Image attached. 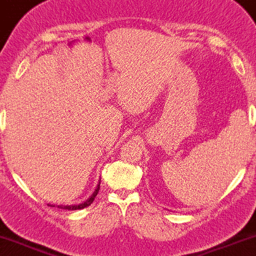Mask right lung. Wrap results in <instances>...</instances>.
<instances>
[{"label":"right lung","instance_id":"add662e5","mask_svg":"<svg viewBox=\"0 0 256 256\" xmlns=\"http://www.w3.org/2000/svg\"><path fill=\"white\" fill-rule=\"evenodd\" d=\"M98 190H100V184H98L96 190H94V193H93V194H92L90 198L86 200V202H82V204H78V205H69V206H58V208H66V210H80V208H87V206H89V205L92 204V202H94L95 196H98ZM48 205H50V204H48ZM50 206H52V208H54V205H50Z\"/></svg>","mask_w":256,"mask_h":256}]
</instances>
